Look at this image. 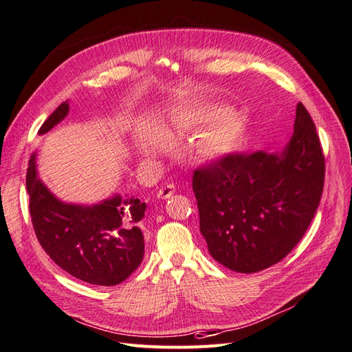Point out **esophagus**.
Masks as SVG:
<instances>
[{"mask_svg":"<svg viewBox=\"0 0 352 352\" xmlns=\"http://www.w3.org/2000/svg\"><path fill=\"white\" fill-rule=\"evenodd\" d=\"M174 192H175V186L169 183V184L164 186L162 188H160L158 191H156V196H158L160 199H169Z\"/></svg>","mask_w":352,"mask_h":352,"instance_id":"obj_1","label":"esophagus"}]
</instances>
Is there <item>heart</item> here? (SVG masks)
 <instances>
[{
    "instance_id": "1",
    "label": "heart",
    "mask_w": 352,
    "mask_h": 352,
    "mask_svg": "<svg viewBox=\"0 0 352 352\" xmlns=\"http://www.w3.org/2000/svg\"><path fill=\"white\" fill-rule=\"evenodd\" d=\"M206 127L190 142L188 151L197 160H216L238 146L243 133V119L236 111H220L214 106L186 107L155 130L140 129L135 136L136 149L142 155H152L174 135H181L194 127Z\"/></svg>"
}]
</instances>
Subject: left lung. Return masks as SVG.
Returning a JSON list of instances; mask_svg holds the SVG:
<instances>
[{
  "label": "left lung",
  "mask_w": 352,
  "mask_h": 352,
  "mask_svg": "<svg viewBox=\"0 0 352 352\" xmlns=\"http://www.w3.org/2000/svg\"><path fill=\"white\" fill-rule=\"evenodd\" d=\"M324 158L314 120L297 104L280 153H229L192 174L200 232L210 255L251 274L280 263L306 233L322 197Z\"/></svg>",
  "instance_id": "left-lung-1"
}]
</instances>
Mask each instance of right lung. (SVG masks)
Returning a JSON list of instances; mask_svg holds the SVG:
<instances>
[{
	"instance_id": "add662e5",
	"label": "right lung",
	"mask_w": 352,
	"mask_h": 352,
	"mask_svg": "<svg viewBox=\"0 0 352 352\" xmlns=\"http://www.w3.org/2000/svg\"><path fill=\"white\" fill-rule=\"evenodd\" d=\"M68 111L65 101L47 117L38 135L62 122ZM25 187L36 238L68 274L89 284L117 285L140 265L145 255V203L120 194L93 206L63 203L37 178L36 153L29 161Z\"/></svg>"
}]
</instances>
